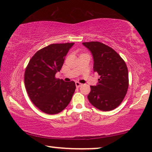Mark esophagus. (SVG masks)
<instances>
[{"mask_svg": "<svg viewBox=\"0 0 152 152\" xmlns=\"http://www.w3.org/2000/svg\"><path fill=\"white\" fill-rule=\"evenodd\" d=\"M76 87H77V88H79V87H80L81 85H82V84H81V83H78V82H76Z\"/></svg>", "mask_w": 152, "mask_h": 152, "instance_id": "esophagus-1", "label": "esophagus"}]
</instances>
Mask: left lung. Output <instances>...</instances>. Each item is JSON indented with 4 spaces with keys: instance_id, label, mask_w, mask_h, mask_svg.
<instances>
[{
    "instance_id": "obj_1",
    "label": "left lung",
    "mask_w": 152,
    "mask_h": 152,
    "mask_svg": "<svg viewBox=\"0 0 152 152\" xmlns=\"http://www.w3.org/2000/svg\"><path fill=\"white\" fill-rule=\"evenodd\" d=\"M94 59V71L100 76L96 86H91L87 96L94 107L111 111L120 105L127 94L129 76L127 65L112 48L100 42H83Z\"/></svg>"
}]
</instances>
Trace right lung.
Segmentation results:
<instances>
[{
    "instance_id": "right-lung-1",
    "label": "right lung",
    "mask_w": 152,
    "mask_h": 152,
    "mask_svg": "<svg viewBox=\"0 0 152 152\" xmlns=\"http://www.w3.org/2000/svg\"><path fill=\"white\" fill-rule=\"evenodd\" d=\"M72 43L52 44L38 51L25 72V85L31 102L48 114H56L67 107L76 89L74 81L55 77L64 63Z\"/></svg>"
}]
</instances>
